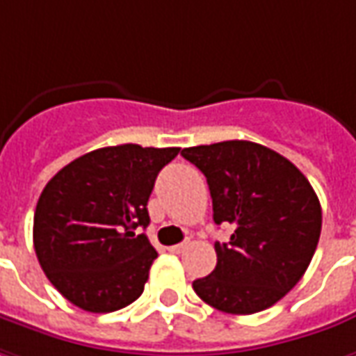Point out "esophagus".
<instances>
[{
    "mask_svg": "<svg viewBox=\"0 0 356 356\" xmlns=\"http://www.w3.org/2000/svg\"><path fill=\"white\" fill-rule=\"evenodd\" d=\"M188 241H183V243H177V245H173V248H169L173 253H183L185 249H187Z\"/></svg>",
    "mask_w": 356,
    "mask_h": 356,
    "instance_id": "34e87169",
    "label": "esophagus"
}]
</instances>
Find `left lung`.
Listing matches in <instances>:
<instances>
[{"label": "left lung", "instance_id": "obj_1", "mask_svg": "<svg viewBox=\"0 0 356 356\" xmlns=\"http://www.w3.org/2000/svg\"><path fill=\"white\" fill-rule=\"evenodd\" d=\"M181 156L204 173L214 222L234 226L229 241L214 243L216 269L193 289L226 314L267 310L296 286L318 248L321 207L310 181L248 140L185 147Z\"/></svg>", "mask_w": 356, "mask_h": 356}]
</instances>
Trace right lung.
I'll return each instance as SVG.
<instances>
[{
	"label": "right lung",
	"mask_w": 356,
	"mask_h": 356,
	"mask_svg": "<svg viewBox=\"0 0 356 356\" xmlns=\"http://www.w3.org/2000/svg\"><path fill=\"white\" fill-rule=\"evenodd\" d=\"M179 147L122 144L62 168L36 202L33 241L48 280L93 314L124 308L144 292L158 251L146 234L147 198Z\"/></svg>",
	"instance_id": "obj_1"
}]
</instances>
